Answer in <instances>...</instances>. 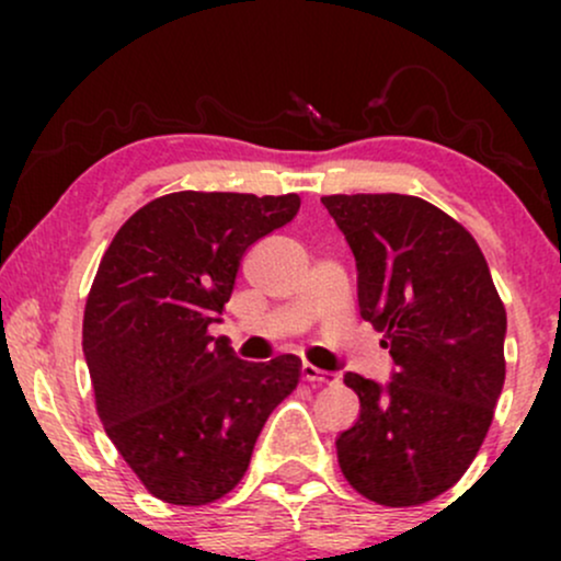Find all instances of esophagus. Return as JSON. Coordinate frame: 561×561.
Masks as SVG:
<instances>
[{
	"label": "esophagus",
	"mask_w": 561,
	"mask_h": 561,
	"mask_svg": "<svg viewBox=\"0 0 561 561\" xmlns=\"http://www.w3.org/2000/svg\"><path fill=\"white\" fill-rule=\"evenodd\" d=\"M300 375H302V379H308V382H317V385H334L340 379L337 375H332V371L319 369V366H313V364H302Z\"/></svg>",
	"instance_id": "34e87169"
}]
</instances>
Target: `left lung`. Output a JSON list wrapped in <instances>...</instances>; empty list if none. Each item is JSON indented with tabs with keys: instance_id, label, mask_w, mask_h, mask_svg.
<instances>
[{
	"instance_id": "1",
	"label": "left lung",
	"mask_w": 561,
	"mask_h": 561,
	"mask_svg": "<svg viewBox=\"0 0 561 561\" xmlns=\"http://www.w3.org/2000/svg\"><path fill=\"white\" fill-rule=\"evenodd\" d=\"M358 272L362 317L385 334L390 382L347 371L362 414L337 437L345 480L416 506L448 491L485 440L504 388L506 311L474 237L411 195L321 197Z\"/></svg>"
}]
</instances>
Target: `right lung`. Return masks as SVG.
<instances>
[{
  "instance_id": "obj_1",
  "label": "right lung",
  "mask_w": 561,
  "mask_h": 561,
  "mask_svg": "<svg viewBox=\"0 0 561 561\" xmlns=\"http://www.w3.org/2000/svg\"><path fill=\"white\" fill-rule=\"evenodd\" d=\"M300 197L173 192L139 208L102 255L83 358L105 433L160 501L203 506L242 480L268 414L300 379L293 353L242 362L208 327L250 244Z\"/></svg>"
}]
</instances>
